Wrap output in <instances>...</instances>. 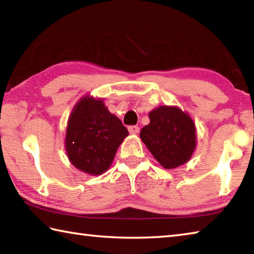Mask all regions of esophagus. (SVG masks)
<instances>
[{
    "label": "esophagus",
    "mask_w": 254,
    "mask_h": 254,
    "mask_svg": "<svg viewBox=\"0 0 254 254\" xmlns=\"http://www.w3.org/2000/svg\"><path fill=\"white\" fill-rule=\"evenodd\" d=\"M139 131H140L139 127H136V126L128 127V132H130L131 134H137V133H139Z\"/></svg>",
    "instance_id": "obj_1"
}]
</instances>
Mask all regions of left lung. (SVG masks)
Returning <instances> with one entry per match:
<instances>
[{"mask_svg": "<svg viewBox=\"0 0 254 254\" xmlns=\"http://www.w3.org/2000/svg\"><path fill=\"white\" fill-rule=\"evenodd\" d=\"M150 123L140 137L161 167L173 170L191 160L196 147V127L191 115L175 105L150 111Z\"/></svg>", "mask_w": 254, "mask_h": 254, "instance_id": "1", "label": "left lung"}]
</instances>
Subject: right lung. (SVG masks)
Segmentation results:
<instances>
[{
    "instance_id": "right-lung-1",
    "label": "right lung",
    "mask_w": 254,
    "mask_h": 254,
    "mask_svg": "<svg viewBox=\"0 0 254 254\" xmlns=\"http://www.w3.org/2000/svg\"><path fill=\"white\" fill-rule=\"evenodd\" d=\"M127 135V128L109 111L103 99L86 94L68 117L64 147L73 167L89 175H101L111 167Z\"/></svg>"
}]
</instances>
